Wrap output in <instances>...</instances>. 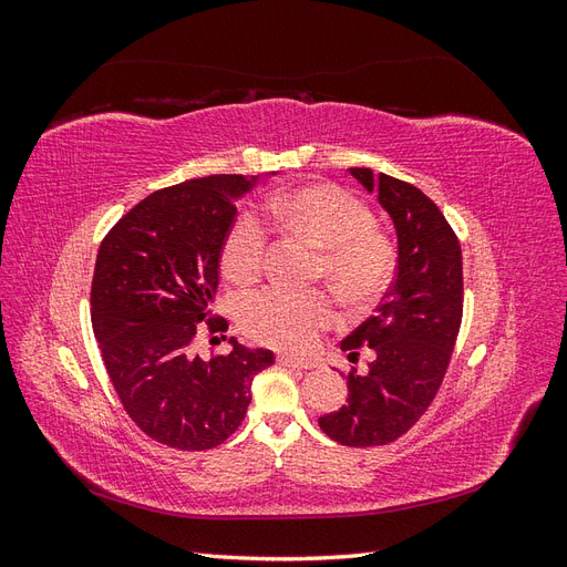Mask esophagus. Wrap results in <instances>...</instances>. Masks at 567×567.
Instances as JSON below:
<instances>
[{
	"mask_svg": "<svg viewBox=\"0 0 567 567\" xmlns=\"http://www.w3.org/2000/svg\"><path fill=\"white\" fill-rule=\"evenodd\" d=\"M277 362H279L281 367H293V369H305V371L315 367L312 362H305V359H296V357H290V354H279Z\"/></svg>",
	"mask_w": 567,
	"mask_h": 567,
	"instance_id": "esophagus-1",
	"label": "esophagus"
}]
</instances>
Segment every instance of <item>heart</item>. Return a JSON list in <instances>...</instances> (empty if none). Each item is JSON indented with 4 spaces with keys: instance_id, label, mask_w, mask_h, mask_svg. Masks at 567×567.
<instances>
[{
    "instance_id": "1",
    "label": "heart",
    "mask_w": 567,
    "mask_h": 567,
    "mask_svg": "<svg viewBox=\"0 0 567 567\" xmlns=\"http://www.w3.org/2000/svg\"><path fill=\"white\" fill-rule=\"evenodd\" d=\"M271 210L321 250L317 277L352 305L371 302L388 288L394 252L375 231L367 205L336 184H310L271 200ZM267 229L250 210L238 213L221 241L219 262L234 284H250L265 267ZM333 321L331 300L317 290L271 286L241 302L244 331L271 348L305 352Z\"/></svg>"
}]
</instances>
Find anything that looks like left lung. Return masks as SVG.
I'll list each match as a JSON object with an SVG mask.
<instances>
[{"label": "left lung", "instance_id": "8db88e82", "mask_svg": "<svg viewBox=\"0 0 567 567\" xmlns=\"http://www.w3.org/2000/svg\"><path fill=\"white\" fill-rule=\"evenodd\" d=\"M350 175L390 215L398 231V274L373 317L340 342L375 352L369 371L348 375V404L319 419L346 447L394 442L431 406L447 373L463 315L461 246L450 221L421 188L369 167Z\"/></svg>", "mask_w": 567, "mask_h": 567}]
</instances>
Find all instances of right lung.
<instances>
[{
	"label": "right lung",
	"mask_w": 567,
	"mask_h": 567,
	"mask_svg": "<svg viewBox=\"0 0 567 567\" xmlns=\"http://www.w3.org/2000/svg\"><path fill=\"white\" fill-rule=\"evenodd\" d=\"M255 177L213 175L161 188L117 219L99 246L92 326L111 383L130 419L167 447L213 450L241 425L252 379L271 350L231 338L229 354L200 359L192 340L213 319L219 252L236 198Z\"/></svg>",
	"instance_id": "add662e5"
}]
</instances>
